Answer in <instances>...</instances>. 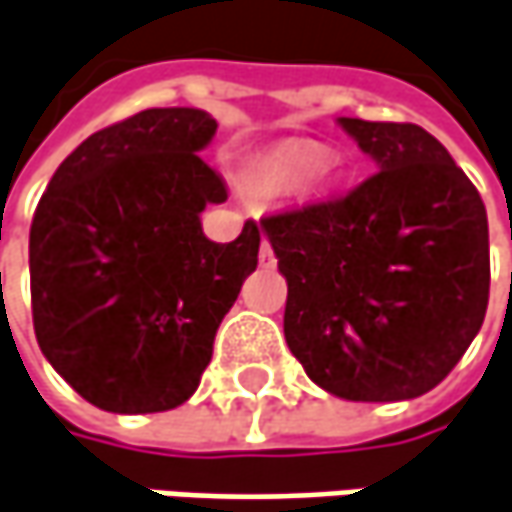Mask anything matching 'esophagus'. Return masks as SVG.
Returning a JSON list of instances; mask_svg holds the SVG:
<instances>
[{"label":"esophagus","mask_w":512,"mask_h":512,"mask_svg":"<svg viewBox=\"0 0 512 512\" xmlns=\"http://www.w3.org/2000/svg\"><path fill=\"white\" fill-rule=\"evenodd\" d=\"M259 265L262 268H273L276 265V256H273V247H270L268 239H262V247H259Z\"/></svg>","instance_id":"esophagus-1"}]
</instances>
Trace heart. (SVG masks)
I'll use <instances>...</instances> for the list:
<instances>
[{"label": "heart", "instance_id": "b5f03b06", "mask_svg": "<svg viewBox=\"0 0 512 512\" xmlns=\"http://www.w3.org/2000/svg\"><path fill=\"white\" fill-rule=\"evenodd\" d=\"M322 164H325V152H322L320 146L299 143V146H288V149H282L273 158H268L262 164V169L256 172V181L265 184V187L288 190V187H296V184L308 181L317 171L321 172L317 178L328 181L331 169L322 167Z\"/></svg>", "mask_w": 512, "mask_h": 512}]
</instances>
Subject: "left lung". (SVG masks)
<instances>
[{"instance_id":"obj_1","label":"left lung","mask_w":512,"mask_h":512,"mask_svg":"<svg viewBox=\"0 0 512 512\" xmlns=\"http://www.w3.org/2000/svg\"><path fill=\"white\" fill-rule=\"evenodd\" d=\"M340 126L377 172L345 195L262 218L288 279L285 340L331 395L412 400L455 369L484 322L487 210L421 126Z\"/></svg>"}]
</instances>
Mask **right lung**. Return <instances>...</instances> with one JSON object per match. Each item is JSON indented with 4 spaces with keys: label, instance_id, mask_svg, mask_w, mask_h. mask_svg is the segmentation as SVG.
<instances>
[{
    "label": "right lung",
    "instance_id": "1",
    "mask_svg": "<svg viewBox=\"0 0 512 512\" xmlns=\"http://www.w3.org/2000/svg\"><path fill=\"white\" fill-rule=\"evenodd\" d=\"M218 123L146 109L80 143L31 221V311L45 360L117 415L167 412L198 389L213 340L259 265V227L210 242L201 210L227 187L198 152Z\"/></svg>",
    "mask_w": 512,
    "mask_h": 512
}]
</instances>
